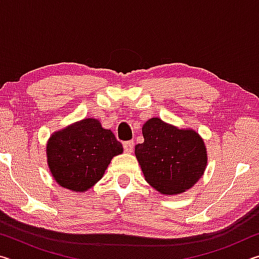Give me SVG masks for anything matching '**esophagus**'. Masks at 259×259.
<instances>
[{"instance_id": "obj_1", "label": "esophagus", "mask_w": 259, "mask_h": 259, "mask_svg": "<svg viewBox=\"0 0 259 259\" xmlns=\"http://www.w3.org/2000/svg\"><path fill=\"white\" fill-rule=\"evenodd\" d=\"M134 146H135V144H134L133 140H128V142H124L123 143V150L126 153L133 152L134 151Z\"/></svg>"}]
</instances>
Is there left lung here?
<instances>
[{
    "label": "left lung",
    "instance_id": "8db88e82",
    "mask_svg": "<svg viewBox=\"0 0 259 259\" xmlns=\"http://www.w3.org/2000/svg\"><path fill=\"white\" fill-rule=\"evenodd\" d=\"M144 143L135 147L146 182L162 194L191 188L207 166V150L199 134L152 117L143 125Z\"/></svg>",
    "mask_w": 259,
    "mask_h": 259
}]
</instances>
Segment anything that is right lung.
Wrapping results in <instances>:
<instances>
[{
    "instance_id": "right-lung-1",
    "label": "right lung",
    "mask_w": 259,
    "mask_h": 259,
    "mask_svg": "<svg viewBox=\"0 0 259 259\" xmlns=\"http://www.w3.org/2000/svg\"><path fill=\"white\" fill-rule=\"evenodd\" d=\"M122 144L98 120L84 119L51 136L47 145L50 171L60 186L84 192L97 183Z\"/></svg>"
}]
</instances>
